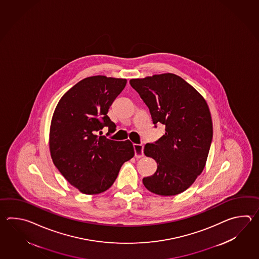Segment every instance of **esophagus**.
Segmentation results:
<instances>
[{"instance_id":"obj_1","label":"esophagus","mask_w":259,"mask_h":259,"mask_svg":"<svg viewBox=\"0 0 259 259\" xmlns=\"http://www.w3.org/2000/svg\"><path fill=\"white\" fill-rule=\"evenodd\" d=\"M134 152H135V157L141 158L143 156V144H134Z\"/></svg>"}]
</instances>
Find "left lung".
Instances as JSON below:
<instances>
[{"instance_id":"left-lung-1","label":"left lung","mask_w":259,"mask_h":259,"mask_svg":"<svg viewBox=\"0 0 259 259\" xmlns=\"http://www.w3.org/2000/svg\"><path fill=\"white\" fill-rule=\"evenodd\" d=\"M131 86L147 105L154 127L165 134L146 143L144 154L157 163L152 176L143 178L150 192L170 196L186 191L202 173L213 139V124L203 96L175 74L131 79Z\"/></svg>"}]
</instances>
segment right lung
Segmentation results:
<instances>
[{
    "label": "right lung",
    "instance_id": "1",
    "mask_svg": "<svg viewBox=\"0 0 259 259\" xmlns=\"http://www.w3.org/2000/svg\"><path fill=\"white\" fill-rule=\"evenodd\" d=\"M126 83L125 78L86 77L56 105L50 127L51 156L66 181L85 194L109 189L122 165L134 156L131 141L97 134L105 127L108 133L116 131L107 113Z\"/></svg>",
    "mask_w": 259,
    "mask_h": 259
}]
</instances>
